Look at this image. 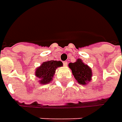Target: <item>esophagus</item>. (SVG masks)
Listing matches in <instances>:
<instances>
[{
  "label": "esophagus",
  "instance_id": "34e87169",
  "mask_svg": "<svg viewBox=\"0 0 122 122\" xmlns=\"http://www.w3.org/2000/svg\"><path fill=\"white\" fill-rule=\"evenodd\" d=\"M67 62H63V65L64 66H67Z\"/></svg>",
  "mask_w": 122,
  "mask_h": 122
}]
</instances>
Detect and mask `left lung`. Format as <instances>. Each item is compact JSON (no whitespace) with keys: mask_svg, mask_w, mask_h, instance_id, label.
Segmentation results:
<instances>
[{"mask_svg":"<svg viewBox=\"0 0 122 122\" xmlns=\"http://www.w3.org/2000/svg\"><path fill=\"white\" fill-rule=\"evenodd\" d=\"M75 78L79 83L82 85L87 84V82L91 80L92 71L87 65L83 63L81 60L78 59L77 62L68 64Z\"/></svg>","mask_w":122,"mask_h":122,"instance_id":"left-lung-1","label":"left lung"}]
</instances>
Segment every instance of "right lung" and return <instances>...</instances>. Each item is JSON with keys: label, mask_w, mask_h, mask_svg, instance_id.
Listing matches in <instances>:
<instances>
[{"label": "right lung", "mask_w": 122, "mask_h": 122, "mask_svg": "<svg viewBox=\"0 0 122 122\" xmlns=\"http://www.w3.org/2000/svg\"><path fill=\"white\" fill-rule=\"evenodd\" d=\"M62 66L61 61L50 60L45 62L41 65L40 67L36 68V76L40 79V83L42 84L49 83L51 81L56 69Z\"/></svg>", "instance_id": "1"}]
</instances>
